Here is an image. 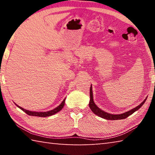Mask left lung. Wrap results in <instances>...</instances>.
Here are the masks:
<instances>
[{"mask_svg":"<svg viewBox=\"0 0 155 155\" xmlns=\"http://www.w3.org/2000/svg\"><path fill=\"white\" fill-rule=\"evenodd\" d=\"M90 103H89V106H90V108L91 109V111L94 113V114H96L97 115H98V116L101 117L102 118H104V119H107V120H122V119H124V118H127V117L129 116L131 114H133V113L135 112L136 111H137V110L140 108V107L143 105L145 103V101H146V98L144 100V101L141 103L140 105L136 107L135 108L133 109L130 110V111H128L126 113H124V114H117V115H113V114H108V113H106L103 111V110H101V109H99L98 107H97L95 103H94V100H93V94H92V88H91V85L90 87Z\"/></svg>","mask_w":155,"mask_h":155,"instance_id":"left-lung-1","label":"left lung"}]
</instances>
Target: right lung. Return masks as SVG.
Here are the masks:
<instances>
[{"label": "right lung", "instance_id": "obj_1", "mask_svg": "<svg viewBox=\"0 0 155 155\" xmlns=\"http://www.w3.org/2000/svg\"><path fill=\"white\" fill-rule=\"evenodd\" d=\"M65 98L63 101L62 103L59 104V105L56 107L55 109L51 110V111H46V112H35V111H28V110H26L25 109L22 108V107H19L18 105H16L19 107L20 109H22L23 111H25L26 114L29 115H33V116H39V117H48L50 116V115H54L57 114V112H59V111H61L63 107H64V104H65Z\"/></svg>", "mask_w": 155, "mask_h": 155}]
</instances>
